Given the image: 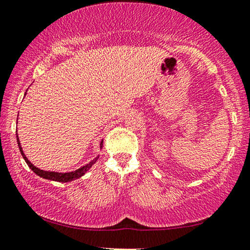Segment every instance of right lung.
<instances>
[{
  "mask_svg": "<svg viewBox=\"0 0 250 250\" xmlns=\"http://www.w3.org/2000/svg\"><path fill=\"white\" fill-rule=\"evenodd\" d=\"M17 141H18V146L19 149H20L21 151V155L23 159L25 161V163L28 164V166L30 167V169L32 170L33 173H36L38 176L42 177V178H46V180H50V181H55V182H70V181H74V180H77V178H80L83 176V175L87 172V170L91 168V167L94 165L96 163V161L99 159V156H96V157L93 159V161L89 162L88 164H86L85 166H82L81 168H78L76 170H73V172H68V173H58V172H49V170H42L38 168V167H36L35 165H32V163L29 161V159L25 157L23 150H22V147H21V144H20V140H19V137H18V133H17ZM103 147V140L101 141V144H100V149H102Z\"/></svg>",
  "mask_w": 250,
  "mask_h": 250,
  "instance_id": "obj_1",
  "label": "right lung"
}]
</instances>
